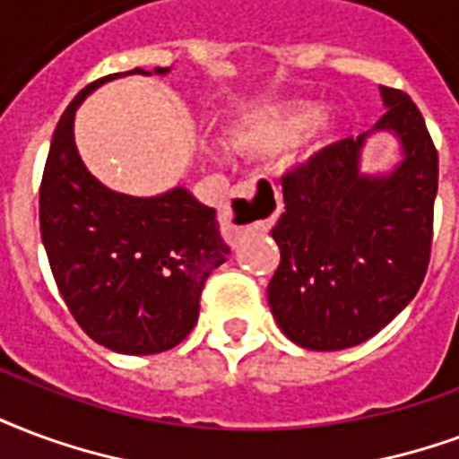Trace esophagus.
Returning <instances> with one entry per match:
<instances>
[{
  "label": "esophagus",
  "mask_w": 459,
  "mask_h": 459,
  "mask_svg": "<svg viewBox=\"0 0 459 459\" xmlns=\"http://www.w3.org/2000/svg\"><path fill=\"white\" fill-rule=\"evenodd\" d=\"M280 212L281 196L273 179H247L230 189L229 204L221 212V223L230 238H238L243 230L267 229Z\"/></svg>",
  "instance_id": "34e87169"
}]
</instances>
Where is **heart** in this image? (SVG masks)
Segmentation results:
<instances>
[{
  "instance_id": "obj_1",
  "label": "heart",
  "mask_w": 459,
  "mask_h": 459,
  "mask_svg": "<svg viewBox=\"0 0 459 459\" xmlns=\"http://www.w3.org/2000/svg\"><path fill=\"white\" fill-rule=\"evenodd\" d=\"M324 121L318 101L294 100L253 111L230 128V143L243 152L270 155L301 141Z\"/></svg>"
}]
</instances>
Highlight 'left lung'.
Listing matches in <instances>:
<instances>
[{
	"label": "left lung",
	"instance_id": "left-lung-1",
	"mask_svg": "<svg viewBox=\"0 0 459 459\" xmlns=\"http://www.w3.org/2000/svg\"><path fill=\"white\" fill-rule=\"evenodd\" d=\"M403 160L392 175L359 172L365 135L345 138L281 178L284 213L267 301L281 333L307 351H342L379 333L426 277L433 243L437 151L406 91L379 87Z\"/></svg>",
	"mask_w": 459,
	"mask_h": 459
}]
</instances>
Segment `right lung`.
Wrapping results in <instances>:
<instances>
[{"label": "right lung", "instance_id": "right-lung-1", "mask_svg": "<svg viewBox=\"0 0 459 459\" xmlns=\"http://www.w3.org/2000/svg\"><path fill=\"white\" fill-rule=\"evenodd\" d=\"M121 74L128 73L87 84L57 121L40 179V238L57 291L84 333L114 352L155 355L192 333L204 281L230 247L216 212L185 186L141 199L111 192L84 168L73 138L74 111Z\"/></svg>", "mask_w": 459, "mask_h": 459}]
</instances>
